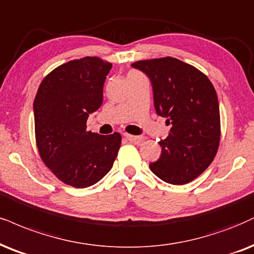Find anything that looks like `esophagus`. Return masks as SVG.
I'll list each match as a JSON object with an SVG mask.
<instances>
[{"label":"esophagus","instance_id":"esophagus-1","mask_svg":"<svg viewBox=\"0 0 254 254\" xmlns=\"http://www.w3.org/2000/svg\"><path fill=\"white\" fill-rule=\"evenodd\" d=\"M124 136L126 137L128 141H130V142H140V141H141V137H140V136H135V135H132V134L124 133Z\"/></svg>","mask_w":254,"mask_h":254}]
</instances>
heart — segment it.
<instances>
[{"instance_id": "obj_1", "label": "heart", "mask_w": 254, "mask_h": 254, "mask_svg": "<svg viewBox=\"0 0 254 254\" xmlns=\"http://www.w3.org/2000/svg\"><path fill=\"white\" fill-rule=\"evenodd\" d=\"M134 74H139V73H137V71H130L129 76H130V75H134Z\"/></svg>"}]
</instances>
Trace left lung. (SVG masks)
I'll return each mask as SVG.
<instances>
[{"mask_svg":"<svg viewBox=\"0 0 254 254\" xmlns=\"http://www.w3.org/2000/svg\"><path fill=\"white\" fill-rule=\"evenodd\" d=\"M132 65L151 79L155 111L172 125L170 136L159 142L160 158L149 168L168 184L190 183L211 165L220 142L213 84L202 71L171 56Z\"/></svg>","mask_w":254,"mask_h":254,"instance_id":"1","label":"left lung"}]
</instances>
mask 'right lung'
<instances>
[{"instance_id":"obj_1","label":"right lung","mask_w":254,"mask_h":254,"mask_svg":"<svg viewBox=\"0 0 254 254\" xmlns=\"http://www.w3.org/2000/svg\"><path fill=\"white\" fill-rule=\"evenodd\" d=\"M112 64L86 56L56 67L41 82L34 100L35 139L41 160L58 179L76 189L96 184L111 171L121 134L87 130L90 113L102 105Z\"/></svg>"}]
</instances>
